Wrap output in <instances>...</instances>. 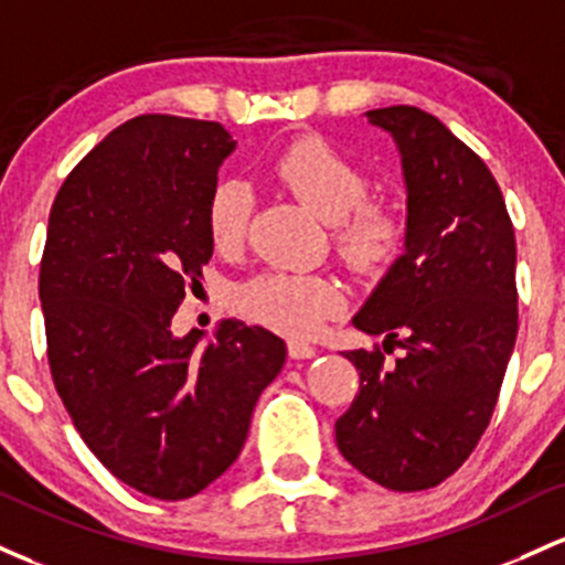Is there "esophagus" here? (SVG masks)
Segmentation results:
<instances>
[{"instance_id": "obj_1", "label": "esophagus", "mask_w": 565, "mask_h": 565, "mask_svg": "<svg viewBox=\"0 0 565 565\" xmlns=\"http://www.w3.org/2000/svg\"><path fill=\"white\" fill-rule=\"evenodd\" d=\"M288 354L294 360H309L315 358V347L303 344V341H288Z\"/></svg>"}]
</instances>
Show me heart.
<instances>
[{"instance_id": "1", "label": "heart", "mask_w": 565, "mask_h": 565, "mask_svg": "<svg viewBox=\"0 0 565 565\" xmlns=\"http://www.w3.org/2000/svg\"><path fill=\"white\" fill-rule=\"evenodd\" d=\"M277 181L288 186L320 218L333 221V248L360 275L382 271L401 256L405 221L392 205L365 200L371 179L322 136H301L282 146L271 162ZM250 218L248 189L224 179L205 202V230L213 248L232 253L245 239ZM239 312L294 339H307L344 307L341 288L328 277L264 271L237 290Z\"/></svg>"}]
</instances>
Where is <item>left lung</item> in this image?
<instances>
[{
	"mask_svg": "<svg viewBox=\"0 0 565 565\" xmlns=\"http://www.w3.org/2000/svg\"><path fill=\"white\" fill-rule=\"evenodd\" d=\"M367 119L403 154L408 234L352 322L406 352L395 364L379 344L344 352L360 390L335 443L373 483L427 491L470 459L497 408L518 335L515 230L491 170L440 119L416 106Z\"/></svg>",
	"mask_w": 565,
	"mask_h": 565,
	"instance_id": "8db88e82",
	"label": "left lung"
}]
</instances>
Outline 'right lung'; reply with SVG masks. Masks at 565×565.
Wrapping results in <instances>:
<instances>
[{"instance_id":"right-lung-1","label":"right lung","mask_w":565,"mask_h":565,"mask_svg":"<svg viewBox=\"0 0 565 565\" xmlns=\"http://www.w3.org/2000/svg\"><path fill=\"white\" fill-rule=\"evenodd\" d=\"M234 149L218 122L141 114L66 175L40 266L47 363L74 427L114 478L179 502L234 465L285 341L226 320L173 339L213 243L205 202Z\"/></svg>"}]
</instances>
